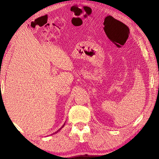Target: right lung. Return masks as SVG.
Here are the masks:
<instances>
[{
    "label": "right lung",
    "instance_id": "add662e5",
    "mask_svg": "<svg viewBox=\"0 0 159 159\" xmlns=\"http://www.w3.org/2000/svg\"><path fill=\"white\" fill-rule=\"evenodd\" d=\"M63 126H64V125H63ZM59 130H58V131H59Z\"/></svg>",
    "mask_w": 159,
    "mask_h": 159
}]
</instances>
